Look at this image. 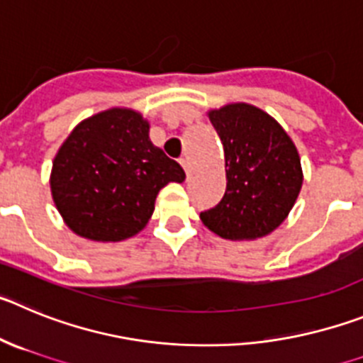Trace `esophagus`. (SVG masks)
I'll return each mask as SVG.
<instances>
[{"label":"esophagus","instance_id":"obj_1","mask_svg":"<svg viewBox=\"0 0 363 363\" xmlns=\"http://www.w3.org/2000/svg\"><path fill=\"white\" fill-rule=\"evenodd\" d=\"M179 162H181V166H182V168H184V172H186V177H191V166H189V161H188V157H182L181 159V161H179Z\"/></svg>","mask_w":363,"mask_h":363}]
</instances>
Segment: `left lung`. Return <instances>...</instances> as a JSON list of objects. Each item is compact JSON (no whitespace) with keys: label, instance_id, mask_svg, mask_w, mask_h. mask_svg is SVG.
Wrapping results in <instances>:
<instances>
[{"label":"left lung","instance_id":"obj_1","mask_svg":"<svg viewBox=\"0 0 363 363\" xmlns=\"http://www.w3.org/2000/svg\"><path fill=\"white\" fill-rule=\"evenodd\" d=\"M226 159V194L202 211L204 226L228 240L266 237L286 220L302 188L291 137L269 113L247 103L208 112Z\"/></svg>","mask_w":363,"mask_h":363}]
</instances>
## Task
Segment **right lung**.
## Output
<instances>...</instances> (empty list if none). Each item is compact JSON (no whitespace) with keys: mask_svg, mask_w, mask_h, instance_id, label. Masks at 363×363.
<instances>
[{"mask_svg":"<svg viewBox=\"0 0 363 363\" xmlns=\"http://www.w3.org/2000/svg\"><path fill=\"white\" fill-rule=\"evenodd\" d=\"M135 110L110 108L81 121L52 162L50 191L65 224L96 242H119L148 224L155 199L184 169L150 141Z\"/></svg>","mask_w":363,"mask_h":363,"instance_id":"1","label":"right lung"}]
</instances>
